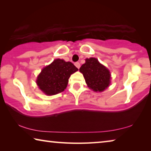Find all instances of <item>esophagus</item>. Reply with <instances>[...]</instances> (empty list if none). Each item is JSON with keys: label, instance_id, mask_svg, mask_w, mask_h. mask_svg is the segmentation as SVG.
<instances>
[{"label": "esophagus", "instance_id": "esophagus-1", "mask_svg": "<svg viewBox=\"0 0 151 151\" xmlns=\"http://www.w3.org/2000/svg\"><path fill=\"white\" fill-rule=\"evenodd\" d=\"M75 65L76 66V68H79L81 67V65H80V63H79L78 62L75 63Z\"/></svg>", "mask_w": 151, "mask_h": 151}]
</instances>
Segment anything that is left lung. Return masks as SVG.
Returning <instances> with one entry per match:
<instances>
[{
	"label": "left lung",
	"instance_id": "left-lung-1",
	"mask_svg": "<svg viewBox=\"0 0 151 151\" xmlns=\"http://www.w3.org/2000/svg\"><path fill=\"white\" fill-rule=\"evenodd\" d=\"M79 70L83 73L88 87L94 91H103L111 83L109 70L95 58H86Z\"/></svg>",
	"mask_w": 151,
	"mask_h": 151
}]
</instances>
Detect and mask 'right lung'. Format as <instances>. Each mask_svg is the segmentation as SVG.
Instances as JSON below:
<instances>
[{"label": "right lung", "instance_id": "1", "mask_svg": "<svg viewBox=\"0 0 151 151\" xmlns=\"http://www.w3.org/2000/svg\"><path fill=\"white\" fill-rule=\"evenodd\" d=\"M77 70L78 68L71 62L56 59L43 68L38 76L37 83L46 94L53 95L65 90L71 74Z\"/></svg>", "mask_w": 151, "mask_h": 151}]
</instances>
